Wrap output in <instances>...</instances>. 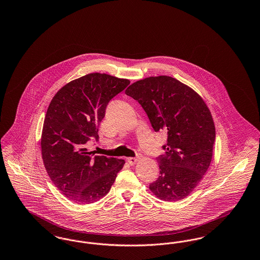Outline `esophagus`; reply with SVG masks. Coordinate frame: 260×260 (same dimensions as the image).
<instances>
[{"instance_id": "34e87169", "label": "esophagus", "mask_w": 260, "mask_h": 260, "mask_svg": "<svg viewBox=\"0 0 260 260\" xmlns=\"http://www.w3.org/2000/svg\"><path fill=\"white\" fill-rule=\"evenodd\" d=\"M139 159H140V157L138 156V157H136V158H126V161H127V162H128L129 165L134 166V165H136Z\"/></svg>"}]
</instances>
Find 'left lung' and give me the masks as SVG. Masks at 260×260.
<instances>
[{
  "mask_svg": "<svg viewBox=\"0 0 260 260\" xmlns=\"http://www.w3.org/2000/svg\"><path fill=\"white\" fill-rule=\"evenodd\" d=\"M125 94L142 106L155 132L168 134L166 152L157 158L160 175L150 191L162 201L185 199L212 159L215 126L209 107L193 88L170 76L136 81Z\"/></svg>",
  "mask_w": 260,
  "mask_h": 260,
  "instance_id": "8db88e82",
  "label": "left lung"
}]
</instances>
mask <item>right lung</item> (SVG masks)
<instances>
[{
    "label": "right lung",
    "instance_id": "right-lung-1",
    "mask_svg": "<svg viewBox=\"0 0 260 260\" xmlns=\"http://www.w3.org/2000/svg\"><path fill=\"white\" fill-rule=\"evenodd\" d=\"M129 80L90 73L62 87L52 98L41 137L42 158L51 181L77 204H91L110 191L122 159L93 156L85 148L99 139V125L108 102Z\"/></svg>",
    "mask_w": 260,
    "mask_h": 260
}]
</instances>
